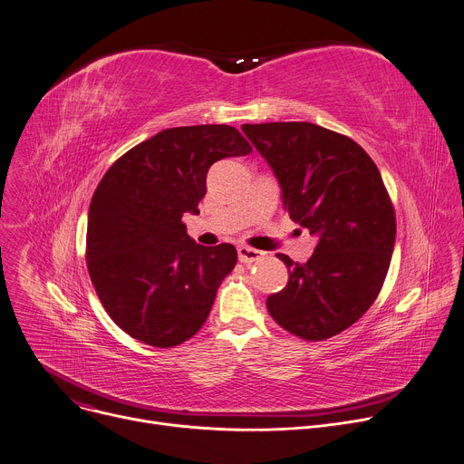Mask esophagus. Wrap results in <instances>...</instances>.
I'll use <instances>...</instances> for the list:
<instances>
[{
	"instance_id": "1",
	"label": "esophagus",
	"mask_w": 464,
	"mask_h": 464,
	"mask_svg": "<svg viewBox=\"0 0 464 464\" xmlns=\"http://www.w3.org/2000/svg\"><path fill=\"white\" fill-rule=\"evenodd\" d=\"M263 251L259 249H254V247H247V246H240L238 247V261L244 263V265H249V263H256L259 259H263Z\"/></svg>"
}]
</instances>
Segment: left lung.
I'll use <instances>...</instances> for the list:
<instances>
[{"instance_id":"left-lung-1","label":"left lung","mask_w":464,"mask_h":464,"mask_svg":"<svg viewBox=\"0 0 464 464\" xmlns=\"http://www.w3.org/2000/svg\"><path fill=\"white\" fill-rule=\"evenodd\" d=\"M265 157L294 222L318 238L307 263L277 256L286 286L266 298L272 318L305 341L355 324L383 286L396 217L382 174L352 139L309 121L244 123Z\"/></svg>"}]
</instances>
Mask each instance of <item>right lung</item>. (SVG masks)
Instances as JSON below:
<instances>
[{"instance_id":"obj_1","label":"right lung","mask_w":464,"mask_h":464,"mask_svg":"<svg viewBox=\"0 0 464 464\" xmlns=\"http://www.w3.org/2000/svg\"><path fill=\"white\" fill-rule=\"evenodd\" d=\"M249 151L231 125L172 128L121 155L100 181L87 266L105 311L133 339L172 348L205 324L237 249L196 244L183 215H199L210 166Z\"/></svg>"}]
</instances>
